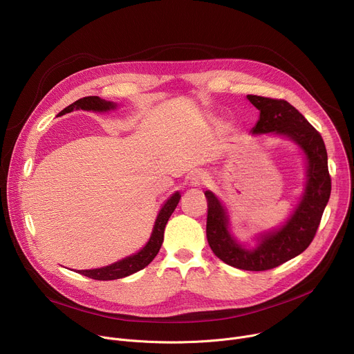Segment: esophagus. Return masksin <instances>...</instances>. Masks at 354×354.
<instances>
[{"label":"esophagus","mask_w":354,"mask_h":354,"mask_svg":"<svg viewBox=\"0 0 354 354\" xmlns=\"http://www.w3.org/2000/svg\"><path fill=\"white\" fill-rule=\"evenodd\" d=\"M209 180V176L203 172H196L190 176V185L192 186H200V185H206V182Z\"/></svg>","instance_id":"esophagus-1"}]
</instances>
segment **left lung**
I'll return each instance as SVG.
<instances>
[{"label": "left lung", "instance_id": "obj_1", "mask_svg": "<svg viewBox=\"0 0 354 354\" xmlns=\"http://www.w3.org/2000/svg\"><path fill=\"white\" fill-rule=\"evenodd\" d=\"M246 97L261 111V118L252 133L274 131L287 136L304 149L308 160V182L301 203L280 230L262 236L258 248L252 250L242 248L230 235L228 218L221 203L210 190L205 192L207 198L206 234L214 255L230 266L263 272L283 265L310 246L319 227L332 185L326 148L319 131L284 99L258 95Z\"/></svg>", "mask_w": 354, "mask_h": 354}]
</instances>
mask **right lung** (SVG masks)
Segmentation results:
<instances>
[{"label":"right lung","instance_id":"obj_1","mask_svg":"<svg viewBox=\"0 0 354 354\" xmlns=\"http://www.w3.org/2000/svg\"><path fill=\"white\" fill-rule=\"evenodd\" d=\"M116 108L115 104L112 102H106L105 99H100L99 96H85L81 97L78 100H75L74 104H71L70 106H67L66 109H63L59 115H64V113H70L74 109H84V111H95V112H106L109 109ZM180 194L176 192L175 194H172L167 203L164 205V207L161 209L153 234H151L149 241L147 242V245L137 252L136 255H131L123 261H119L111 266H105L100 269H92V270H78L80 274H84L89 279L93 280H116V279H122L126 276H130L141 269H144L145 266H148L153 259L157 257L158 250L162 245L164 241V231H165V225L171 217V214L174 213V210L176 209L178 203H179Z\"/></svg>","mask_w":354,"mask_h":354}]
</instances>
